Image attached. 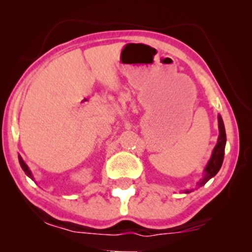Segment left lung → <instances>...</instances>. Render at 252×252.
Returning a JSON list of instances; mask_svg holds the SVG:
<instances>
[{"instance_id": "1", "label": "left lung", "mask_w": 252, "mask_h": 252, "mask_svg": "<svg viewBox=\"0 0 252 252\" xmlns=\"http://www.w3.org/2000/svg\"><path fill=\"white\" fill-rule=\"evenodd\" d=\"M218 123H219V139L218 143L216 144L215 149H213L211 159L209 160L208 165L205 167V175L199 182V186L205 185L210 179L218 173V171L221 167L223 161V154H225V144H226V132L225 126H223L221 117L218 116Z\"/></svg>"}]
</instances>
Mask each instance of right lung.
Masks as SVG:
<instances>
[{
    "mask_svg": "<svg viewBox=\"0 0 252 252\" xmlns=\"http://www.w3.org/2000/svg\"><path fill=\"white\" fill-rule=\"evenodd\" d=\"M19 163H20V166H22V168L24 170V172H25L26 173V175H29V177L31 178V179H33V175H32V173H31V171L29 170V166H27V165L24 163V160H23V158L19 156Z\"/></svg>",
    "mask_w": 252,
    "mask_h": 252,
    "instance_id": "1",
    "label": "right lung"
}]
</instances>
